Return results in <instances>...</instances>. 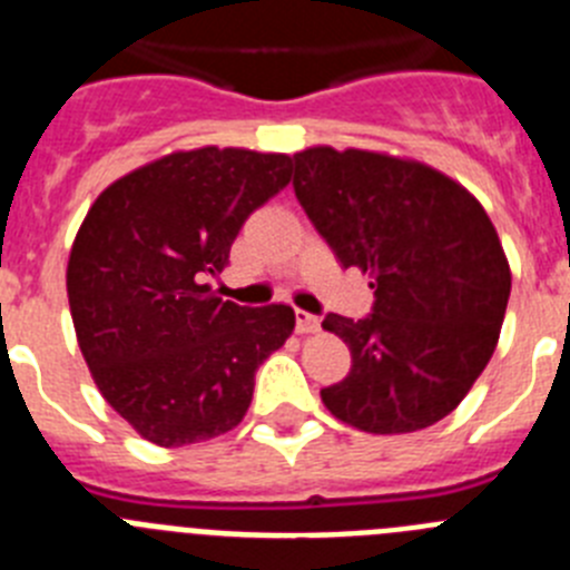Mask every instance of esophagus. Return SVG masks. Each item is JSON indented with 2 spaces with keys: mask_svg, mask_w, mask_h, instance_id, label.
<instances>
[{
  "mask_svg": "<svg viewBox=\"0 0 570 570\" xmlns=\"http://www.w3.org/2000/svg\"><path fill=\"white\" fill-rule=\"evenodd\" d=\"M320 316L308 314V311H296V331L299 334H314V331H320Z\"/></svg>",
  "mask_w": 570,
  "mask_h": 570,
  "instance_id": "obj_1",
  "label": "esophagus"
}]
</instances>
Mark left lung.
Segmentation results:
<instances>
[{
    "mask_svg": "<svg viewBox=\"0 0 570 570\" xmlns=\"http://www.w3.org/2000/svg\"><path fill=\"white\" fill-rule=\"evenodd\" d=\"M294 165L314 228L374 288L362 320H322L351 347L322 402L367 434L434 425L485 371L505 320L511 271L491 219L454 179L396 156L308 148Z\"/></svg>",
    "mask_w": 570,
    "mask_h": 570,
    "instance_id": "left-lung-1",
    "label": "left lung"
}]
</instances>
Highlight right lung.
<instances>
[{
  "mask_svg": "<svg viewBox=\"0 0 570 570\" xmlns=\"http://www.w3.org/2000/svg\"><path fill=\"white\" fill-rule=\"evenodd\" d=\"M291 183V156L199 148L116 179L68 259V302L94 382L139 436L190 445L236 428L256 367L294 308H245L205 285L256 208Z\"/></svg>",
  "mask_w": 570,
  "mask_h": 570,
  "instance_id": "obj_1",
  "label": "right lung"
}]
</instances>
